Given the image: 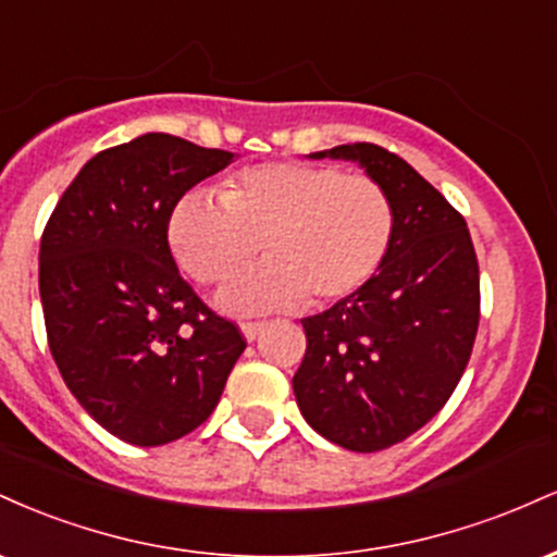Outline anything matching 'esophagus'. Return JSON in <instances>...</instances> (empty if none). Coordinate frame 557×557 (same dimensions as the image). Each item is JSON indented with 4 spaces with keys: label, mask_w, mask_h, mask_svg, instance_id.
I'll list each match as a JSON object with an SVG mask.
<instances>
[{
    "label": "esophagus",
    "mask_w": 557,
    "mask_h": 557,
    "mask_svg": "<svg viewBox=\"0 0 557 557\" xmlns=\"http://www.w3.org/2000/svg\"><path fill=\"white\" fill-rule=\"evenodd\" d=\"M240 330H243V335H246V341H257L259 332L264 330V322H243Z\"/></svg>",
    "instance_id": "esophagus-1"
}]
</instances>
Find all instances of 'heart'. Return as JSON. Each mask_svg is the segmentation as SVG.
I'll list each match as a JSON object with an SVG mask.
<instances>
[{"mask_svg":"<svg viewBox=\"0 0 557 557\" xmlns=\"http://www.w3.org/2000/svg\"><path fill=\"white\" fill-rule=\"evenodd\" d=\"M398 235V209L372 175L314 162H264L222 185V198L188 190L170 214L177 264L196 283H225L257 257L264 264L222 290L235 311L327 306L363 290L382 272Z\"/></svg>","mask_w":557,"mask_h":557,"instance_id":"obj_1","label":"heart"}]
</instances>
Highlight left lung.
I'll list each match as a JSON object with an SVG mask.
<instances>
[{
	"label": "left lung",
	"mask_w": 557,
	"mask_h": 557,
	"mask_svg": "<svg viewBox=\"0 0 557 557\" xmlns=\"http://www.w3.org/2000/svg\"><path fill=\"white\" fill-rule=\"evenodd\" d=\"M311 157L359 162L398 209L382 272L300 319L306 354L293 376L300 413L322 437L376 453L421 430L461 382L479 327V261L463 214L398 154L345 144Z\"/></svg>",
	"instance_id": "1"
}]
</instances>
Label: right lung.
Instances as JSON below:
<instances>
[{"instance_id": "obj_1", "label": "right lung", "mask_w": 557, "mask_h": 557, "mask_svg": "<svg viewBox=\"0 0 557 557\" xmlns=\"http://www.w3.org/2000/svg\"><path fill=\"white\" fill-rule=\"evenodd\" d=\"M233 162L170 133L99 151L57 201L41 235L38 290L57 369L114 437L168 445L220 403L246 337L177 272L170 214Z\"/></svg>"}]
</instances>
